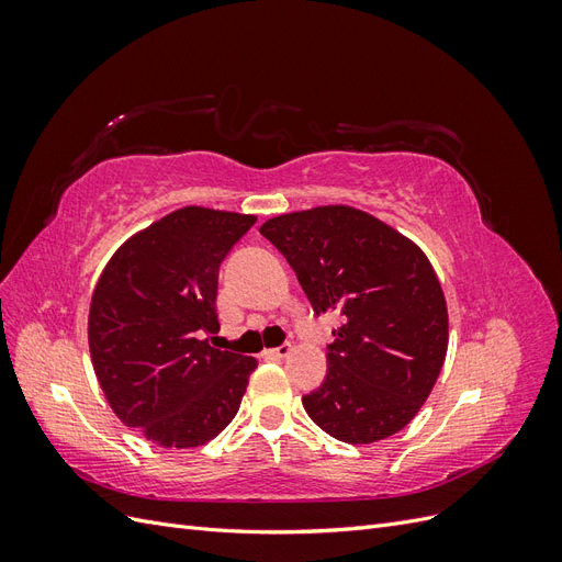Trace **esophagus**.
I'll return each mask as SVG.
<instances>
[{"instance_id":"obj_1","label":"esophagus","mask_w":562,"mask_h":562,"mask_svg":"<svg viewBox=\"0 0 562 562\" xmlns=\"http://www.w3.org/2000/svg\"><path fill=\"white\" fill-rule=\"evenodd\" d=\"M291 351H293L291 345H281V347H274V349H265L262 356H267V359H285V356Z\"/></svg>"}]
</instances>
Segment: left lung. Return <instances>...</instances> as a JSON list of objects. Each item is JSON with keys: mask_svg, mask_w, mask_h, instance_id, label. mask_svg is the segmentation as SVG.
I'll return each instance as SVG.
<instances>
[{"mask_svg": "<svg viewBox=\"0 0 562 562\" xmlns=\"http://www.w3.org/2000/svg\"><path fill=\"white\" fill-rule=\"evenodd\" d=\"M316 314L337 312L328 375L302 398L333 438L368 446L413 422L448 353V304L422 248L375 215L316 206L260 227Z\"/></svg>", "mask_w": 562, "mask_h": 562, "instance_id": "8db88e82", "label": "left lung"}]
</instances>
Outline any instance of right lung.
Listing matches in <instances>:
<instances>
[{
  "instance_id": "obj_1",
  "label": "right lung",
  "mask_w": 562,
  "mask_h": 562,
  "mask_svg": "<svg viewBox=\"0 0 562 562\" xmlns=\"http://www.w3.org/2000/svg\"><path fill=\"white\" fill-rule=\"evenodd\" d=\"M255 215L184 206L133 234L100 274L89 349L126 427L161 448L209 443L239 413L252 356L215 349L217 271Z\"/></svg>"
}]
</instances>
